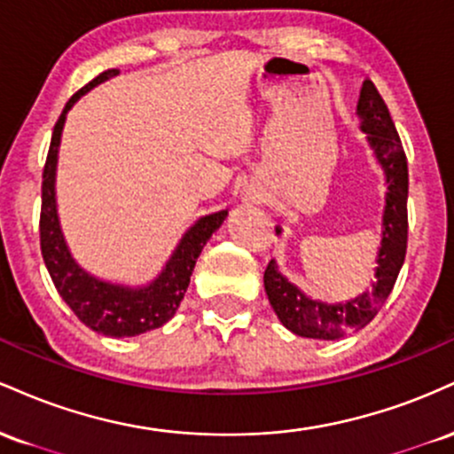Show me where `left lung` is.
<instances>
[{"mask_svg":"<svg viewBox=\"0 0 454 454\" xmlns=\"http://www.w3.org/2000/svg\"><path fill=\"white\" fill-rule=\"evenodd\" d=\"M356 113L361 117V129L367 134L369 147L384 168L388 184L382 215V241L376 260V281L372 284V290H364L346 303L328 305L309 299L294 284H290L278 270L275 260H270L264 270V290L279 322L294 335L309 340H340L369 325L393 293L408 249V160L387 102L372 81L363 82ZM275 232L281 234V228H275Z\"/></svg>","mask_w":454,"mask_h":454,"instance_id":"obj_1","label":"left lung"}]
</instances>
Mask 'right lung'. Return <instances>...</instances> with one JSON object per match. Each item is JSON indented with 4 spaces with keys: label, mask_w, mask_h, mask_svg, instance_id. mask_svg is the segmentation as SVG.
I'll return each instance as SVG.
<instances>
[{
    "label": "right lung",
    "mask_w": 454,
    "mask_h": 454,
    "mask_svg": "<svg viewBox=\"0 0 454 454\" xmlns=\"http://www.w3.org/2000/svg\"><path fill=\"white\" fill-rule=\"evenodd\" d=\"M117 74L119 70H106L100 76L93 78L91 82H87L85 87H81L67 100L64 113L57 119L43 173L40 249H43L44 264L49 269L57 293L74 311L82 325L106 337H137L140 333L160 328L175 316L176 307L184 301L187 286H190L196 260L200 256L202 247L211 239V234L226 220L228 209L200 217L184 234V239L176 245L173 256L161 269V273L147 286L129 288V286L111 284V281L93 278L85 269L78 267V262L67 249L64 232H61L59 226V215H57L55 170L61 129H64L67 111L74 106L78 98Z\"/></svg>",
    "instance_id": "obj_1"
}]
</instances>
